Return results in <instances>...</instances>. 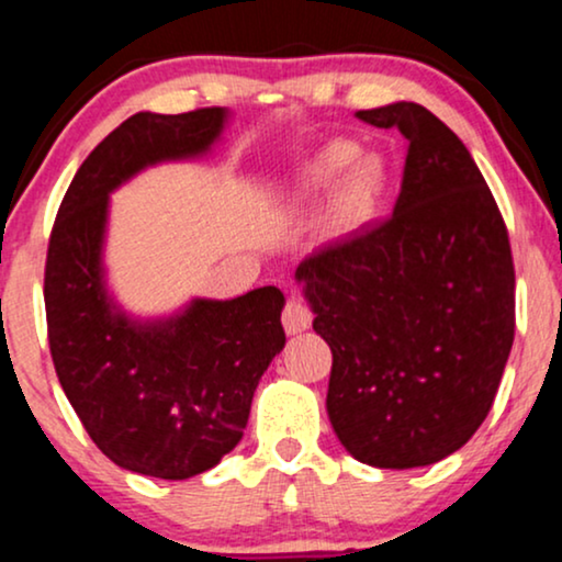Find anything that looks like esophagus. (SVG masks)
Instances as JSON below:
<instances>
[{
	"label": "esophagus",
	"mask_w": 562,
	"mask_h": 562,
	"mask_svg": "<svg viewBox=\"0 0 562 562\" xmlns=\"http://www.w3.org/2000/svg\"><path fill=\"white\" fill-rule=\"evenodd\" d=\"M283 330H286L289 336H296L302 334V330L310 328V323H313V315H310V310L304 307L300 300H289L286 307H283Z\"/></svg>",
	"instance_id": "obj_1"
}]
</instances>
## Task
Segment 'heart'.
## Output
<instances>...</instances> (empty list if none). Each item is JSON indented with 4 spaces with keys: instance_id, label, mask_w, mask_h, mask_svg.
<instances>
[{
    "instance_id": "b5f03b06",
    "label": "heart",
    "mask_w": 562,
    "mask_h": 562,
    "mask_svg": "<svg viewBox=\"0 0 562 562\" xmlns=\"http://www.w3.org/2000/svg\"><path fill=\"white\" fill-rule=\"evenodd\" d=\"M387 190V169L378 154H362L355 140L323 143L304 161L289 187V205L310 207L328 198L325 226L330 234H355L375 218Z\"/></svg>"
}]
</instances>
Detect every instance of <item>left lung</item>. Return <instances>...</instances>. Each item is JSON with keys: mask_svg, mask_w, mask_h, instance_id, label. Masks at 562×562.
<instances>
[{"mask_svg": "<svg viewBox=\"0 0 562 562\" xmlns=\"http://www.w3.org/2000/svg\"><path fill=\"white\" fill-rule=\"evenodd\" d=\"M408 154L385 224L315 249L294 279L334 351L330 425L357 461L414 469L456 453L493 408L516 328L508 232L472 154L432 112H357Z\"/></svg>", "mask_w": 562, "mask_h": 562, "instance_id": "left-lung-1", "label": "left lung"}]
</instances>
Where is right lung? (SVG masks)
Here are the masks:
<instances>
[{"label":"right lung","mask_w":562,"mask_h":562,"mask_svg":"<svg viewBox=\"0 0 562 562\" xmlns=\"http://www.w3.org/2000/svg\"><path fill=\"white\" fill-rule=\"evenodd\" d=\"M228 122V109L124 120L82 161L48 241L44 302L61 391L103 456L156 480L203 474L237 446L286 344L276 286L192 296L164 315L130 313L109 286L114 192L158 164L211 156Z\"/></svg>","instance_id":"obj_1"}]
</instances>
